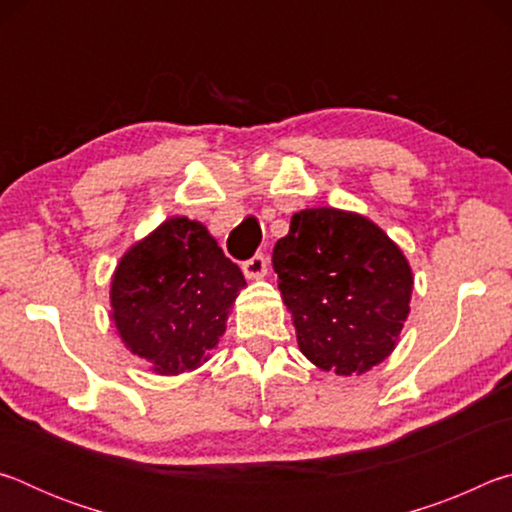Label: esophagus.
I'll return each instance as SVG.
<instances>
[{
	"label": "esophagus",
	"instance_id": "obj_1",
	"mask_svg": "<svg viewBox=\"0 0 512 512\" xmlns=\"http://www.w3.org/2000/svg\"><path fill=\"white\" fill-rule=\"evenodd\" d=\"M244 275L248 277V280H259V277H264L266 275V271H268V262H266V257L259 253V255H255V257H250L248 262H244Z\"/></svg>",
	"mask_w": 512,
	"mask_h": 512
}]
</instances>
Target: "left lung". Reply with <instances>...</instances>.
Listing matches in <instances>:
<instances>
[{
  "mask_svg": "<svg viewBox=\"0 0 512 512\" xmlns=\"http://www.w3.org/2000/svg\"><path fill=\"white\" fill-rule=\"evenodd\" d=\"M277 289L300 352L336 375L370 370L393 352L409 316L411 266L366 216L316 207L293 214L273 248Z\"/></svg>",
  "mask_w": 512,
  "mask_h": 512,
  "instance_id": "obj_1",
  "label": "left lung"
}]
</instances>
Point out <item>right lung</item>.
Instances as JSON below:
<instances>
[{
    "label": "right lung",
    "mask_w": 512,
    "mask_h": 512,
    "mask_svg": "<svg viewBox=\"0 0 512 512\" xmlns=\"http://www.w3.org/2000/svg\"><path fill=\"white\" fill-rule=\"evenodd\" d=\"M244 287V273L205 225L176 216L121 257L110 287L112 320L153 372L178 375L210 359Z\"/></svg>",
    "instance_id": "obj_1"
}]
</instances>
